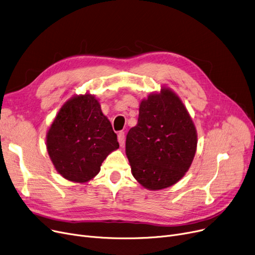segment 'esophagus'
Returning <instances> with one entry per match:
<instances>
[{"instance_id":"34e87169","label":"esophagus","mask_w":255,"mask_h":255,"mask_svg":"<svg viewBox=\"0 0 255 255\" xmlns=\"http://www.w3.org/2000/svg\"><path fill=\"white\" fill-rule=\"evenodd\" d=\"M118 142L120 144V146H125V143H126V136H125V131H119L118 134Z\"/></svg>"}]
</instances>
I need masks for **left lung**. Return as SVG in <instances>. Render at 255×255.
<instances>
[{"label":"left lung","mask_w":255,"mask_h":255,"mask_svg":"<svg viewBox=\"0 0 255 255\" xmlns=\"http://www.w3.org/2000/svg\"><path fill=\"white\" fill-rule=\"evenodd\" d=\"M196 146L195 127L173 91L163 88L141 102L126 151L132 175L143 187L161 190L177 183L190 168Z\"/></svg>","instance_id":"8db88e82"}]
</instances>
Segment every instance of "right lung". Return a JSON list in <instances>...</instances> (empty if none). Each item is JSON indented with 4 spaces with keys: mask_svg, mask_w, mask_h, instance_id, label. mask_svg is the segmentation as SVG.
<instances>
[{
    "mask_svg": "<svg viewBox=\"0 0 255 255\" xmlns=\"http://www.w3.org/2000/svg\"><path fill=\"white\" fill-rule=\"evenodd\" d=\"M119 147L111 123L93 95H77L60 109L47 131L46 148L58 173L86 183L101 170L107 155Z\"/></svg>",
    "mask_w": 255,
    "mask_h": 255,
    "instance_id": "obj_1",
    "label": "right lung"
}]
</instances>
